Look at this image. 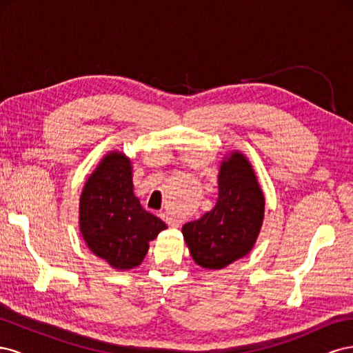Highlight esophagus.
<instances>
[{"mask_svg": "<svg viewBox=\"0 0 353 353\" xmlns=\"http://www.w3.org/2000/svg\"><path fill=\"white\" fill-rule=\"evenodd\" d=\"M160 218H162L169 227H174V228L181 227V219L174 218L172 215H169V213H160Z\"/></svg>", "mask_w": 353, "mask_h": 353, "instance_id": "esophagus-1", "label": "esophagus"}]
</instances>
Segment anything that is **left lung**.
Listing matches in <instances>:
<instances>
[{"mask_svg": "<svg viewBox=\"0 0 353 353\" xmlns=\"http://www.w3.org/2000/svg\"><path fill=\"white\" fill-rule=\"evenodd\" d=\"M263 206L265 199L250 163L236 152L221 166L215 208L183 227L196 263L221 270L248 254L262 227Z\"/></svg>", "mask_w": 353, "mask_h": 353, "instance_id": "1", "label": "left lung"}]
</instances>
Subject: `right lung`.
I'll use <instances>...</instances> for the list:
<instances>
[{
    "label": "right lung",
    "mask_w": 353,
    "mask_h": 353,
    "mask_svg": "<svg viewBox=\"0 0 353 353\" xmlns=\"http://www.w3.org/2000/svg\"><path fill=\"white\" fill-rule=\"evenodd\" d=\"M79 223L91 252L117 270L140 265L148 241L166 228L134 196L130 159L117 152L105 156L85 184Z\"/></svg>",
    "instance_id": "1"
}]
</instances>
